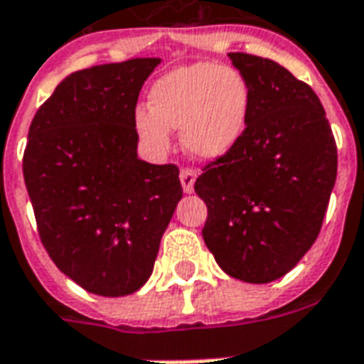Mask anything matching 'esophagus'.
<instances>
[{"instance_id": "esophagus-1", "label": "esophagus", "mask_w": 364, "mask_h": 364, "mask_svg": "<svg viewBox=\"0 0 364 364\" xmlns=\"http://www.w3.org/2000/svg\"><path fill=\"white\" fill-rule=\"evenodd\" d=\"M179 179H181L183 193L191 195V193L195 191V181H196V171H195V169H181V173H179Z\"/></svg>"}]
</instances>
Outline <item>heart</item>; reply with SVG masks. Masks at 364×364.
<instances>
[{
    "instance_id": "obj_1",
    "label": "heart",
    "mask_w": 364,
    "mask_h": 364,
    "mask_svg": "<svg viewBox=\"0 0 364 364\" xmlns=\"http://www.w3.org/2000/svg\"><path fill=\"white\" fill-rule=\"evenodd\" d=\"M250 88L241 73L216 63L177 67L156 80L150 107L134 109V129L148 146L166 152L169 131H181L185 152L200 161L228 156L249 123Z\"/></svg>"
}]
</instances>
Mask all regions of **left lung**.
I'll return each instance as SVG.
<instances>
[{"mask_svg":"<svg viewBox=\"0 0 364 364\" xmlns=\"http://www.w3.org/2000/svg\"><path fill=\"white\" fill-rule=\"evenodd\" d=\"M250 88L241 142L204 168V243L228 276L268 284L293 270L322 228L338 150L316 94L285 67L228 53Z\"/></svg>","mask_w":364,"mask_h":364,"instance_id":"obj_1","label":"left lung"}]
</instances>
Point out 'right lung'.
<instances>
[{
    "instance_id": "add662e5",
    "label": "right lung",
    "mask_w": 364,
    "mask_h": 364,
    "mask_svg": "<svg viewBox=\"0 0 364 364\" xmlns=\"http://www.w3.org/2000/svg\"><path fill=\"white\" fill-rule=\"evenodd\" d=\"M160 61L71 73L28 131L23 173L42 245L67 278L102 297L146 284L183 196L179 169L136 154L134 107Z\"/></svg>"
}]
</instances>
